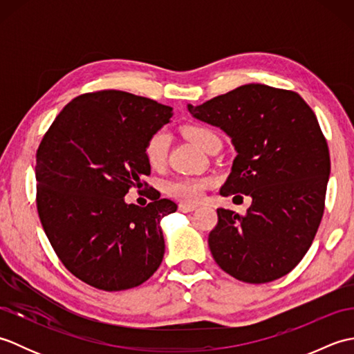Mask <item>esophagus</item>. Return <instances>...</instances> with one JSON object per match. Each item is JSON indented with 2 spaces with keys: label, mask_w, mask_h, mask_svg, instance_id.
<instances>
[{
  "label": "esophagus",
  "mask_w": 354,
  "mask_h": 354,
  "mask_svg": "<svg viewBox=\"0 0 354 354\" xmlns=\"http://www.w3.org/2000/svg\"><path fill=\"white\" fill-rule=\"evenodd\" d=\"M198 208V205H190V204H179L178 205V209L179 212L183 213H190V212H194V209Z\"/></svg>",
  "instance_id": "esophagus-1"
}]
</instances>
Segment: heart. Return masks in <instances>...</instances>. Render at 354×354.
I'll return each mask as SVG.
<instances>
[{"mask_svg":"<svg viewBox=\"0 0 354 354\" xmlns=\"http://www.w3.org/2000/svg\"><path fill=\"white\" fill-rule=\"evenodd\" d=\"M184 135L202 150H205L208 142L217 137L212 129L199 124L185 126ZM167 145H169V135L162 129L153 132L146 140L142 153H145V158L150 167L158 169L164 164L165 155H167ZM212 184H213L212 178L179 176L175 179H170V181L165 184V192H167L170 196L176 198L179 201L194 204V202H198L202 196H204L205 190Z\"/></svg>","mask_w":354,"mask_h":354,"instance_id":"heart-1","label":"heart"}]
</instances>
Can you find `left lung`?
Listing matches in <instances>:
<instances>
[{"mask_svg":"<svg viewBox=\"0 0 354 354\" xmlns=\"http://www.w3.org/2000/svg\"><path fill=\"white\" fill-rule=\"evenodd\" d=\"M193 117L227 132L237 156L222 196H251L245 214L217 208L208 246L240 281H274L303 260L324 214L330 153L315 112L301 95L261 84L239 86Z\"/></svg>","mask_w":354,"mask_h":354,"instance_id":"1","label":"left lung"}]
</instances>
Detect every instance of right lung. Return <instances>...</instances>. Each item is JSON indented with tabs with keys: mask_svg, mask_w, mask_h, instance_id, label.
<instances>
[{
	"mask_svg": "<svg viewBox=\"0 0 354 354\" xmlns=\"http://www.w3.org/2000/svg\"><path fill=\"white\" fill-rule=\"evenodd\" d=\"M171 115L170 106L141 95L86 93L59 112L37 147L42 228L64 266L93 288H137L161 265L160 222L176 204L153 189L146 207L126 204L124 196L150 173L145 142Z\"/></svg>",
	"mask_w": 354,
	"mask_h": 354,
	"instance_id": "add662e5",
	"label": "right lung"
}]
</instances>
